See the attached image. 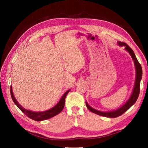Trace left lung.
<instances>
[{"label": "left lung", "mask_w": 148, "mask_h": 148, "mask_svg": "<svg viewBox=\"0 0 148 148\" xmlns=\"http://www.w3.org/2000/svg\"><path fill=\"white\" fill-rule=\"evenodd\" d=\"M118 45L120 46H125V49H126L127 51H128V52L130 53L132 58L134 60V64H135V66H136V82H135L134 90H133L132 94V95L130 97V98L126 102V103L124 104V106H123L121 108L118 109V110H116V111H111V112H102V111H97V110H95L93 109L92 108H91V107L88 104V103L86 102V106L87 107V108L90 111H92V112L95 113V114H99L100 116H105V117H108V118L118 117V116L123 114L125 112H126L128 109L131 108V107L132 106V105H134V103H136L138 97H139V92H140V83L141 78H142V76H143L142 67H141V65L139 64V62H138L133 50L130 48V46H128L126 43H125L123 42H118Z\"/></svg>", "instance_id": "1"}]
</instances>
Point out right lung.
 I'll return each mask as SVG.
<instances>
[{
	"instance_id": "1",
	"label": "right lung",
	"mask_w": 148,
	"mask_h": 148,
	"mask_svg": "<svg viewBox=\"0 0 148 148\" xmlns=\"http://www.w3.org/2000/svg\"><path fill=\"white\" fill-rule=\"evenodd\" d=\"M69 92H70V90L67 91V92L64 94V95L62 97L61 99L60 100V101L58 102L57 104H56L54 108H53L52 109H50L48 110V111H46L44 112H33L31 111H29V110L25 109L23 107L19 104V103L17 102V100H16V99L14 98V97L13 95V93H12V86H11V88H10V92H11L12 99L13 100V102H14L15 104L18 106V108L20 109L21 111L24 113V114H25V115H27L28 117L30 118V119H34V120L38 121L48 119L59 114V113L62 111L63 109L64 108L65 99L66 98V96L67 95V93Z\"/></svg>"
}]
</instances>
